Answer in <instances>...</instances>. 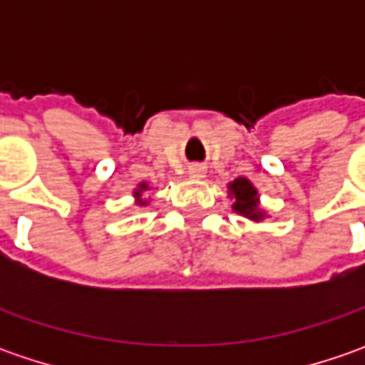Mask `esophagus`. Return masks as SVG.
I'll list each match as a JSON object with an SVG mask.
<instances>
[{
	"mask_svg": "<svg viewBox=\"0 0 365 365\" xmlns=\"http://www.w3.org/2000/svg\"><path fill=\"white\" fill-rule=\"evenodd\" d=\"M189 175L192 176V178H201V176L205 175V168L201 166V164H190L189 166Z\"/></svg>",
	"mask_w": 365,
	"mask_h": 365,
	"instance_id": "1",
	"label": "esophagus"
}]
</instances>
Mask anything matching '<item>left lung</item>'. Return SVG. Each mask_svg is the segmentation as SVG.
I'll return each mask as SVG.
<instances>
[{"instance_id":"1","label":"left lung","mask_w":365,"mask_h":365,"mask_svg":"<svg viewBox=\"0 0 365 365\" xmlns=\"http://www.w3.org/2000/svg\"><path fill=\"white\" fill-rule=\"evenodd\" d=\"M230 195L233 199V211L244 215L247 219L259 221L264 217V213L258 207V190L254 189V185L247 178H235L230 185Z\"/></svg>"}]
</instances>
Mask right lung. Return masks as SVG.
Returning a JSON list of instances; mask_svg holds the SVG:
<instances>
[{"instance_id":"1","label":"right lung","mask_w":365,"mask_h":365,"mask_svg":"<svg viewBox=\"0 0 365 365\" xmlns=\"http://www.w3.org/2000/svg\"><path fill=\"white\" fill-rule=\"evenodd\" d=\"M146 189H148V185L146 182H142V185H140V189H135V192H133V197L138 199V205H146V201L142 199V192H144Z\"/></svg>"}]
</instances>
